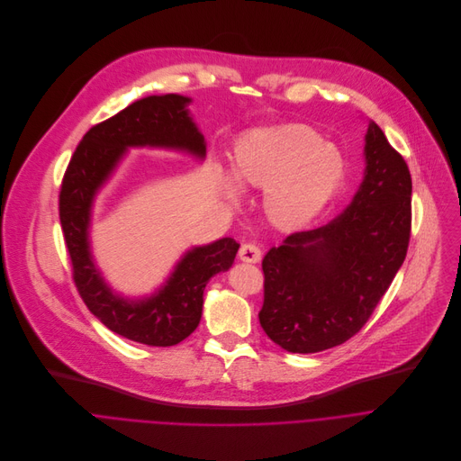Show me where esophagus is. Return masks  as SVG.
Instances as JSON below:
<instances>
[{
	"label": "esophagus",
	"instance_id": "34e87169",
	"mask_svg": "<svg viewBox=\"0 0 461 461\" xmlns=\"http://www.w3.org/2000/svg\"><path fill=\"white\" fill-rule=\"evenodd\" d=\"M240 259L241 261H247V263H258L261 259V250L256 243H243L240 247V252H238Z\"/></svg>",
	"mask_w": 461,
	"mask_h": 461
}]
</instances>
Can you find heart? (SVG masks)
I'll use <instances>...</instances> for the list:
<instances>
[{
  "instance_id": "b5f03b06",
  "label": "heart",
  "mask_w": 461,
  "mask_h": 461,
  "mask_svg": "<svg viewBox=\"0 0 461 461\" xmlns=\"http://www.w3.org/2000/svg\"><path fill=\"white\" fill-rule=\"evenodd\" d=\"M232 174L240 187L265 191V214L276 227L296 230L343 187L347 159L316 129L289 123L243 136L234 147ZM227 194L234 198L230 187Z\"/></svg>"
}]
</instances>
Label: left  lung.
<instances>
[{"instance_id":"obj_1","label":"left lung","mask_w":461,"mask_h":461,"mask_svg":"<svg viewBox=\"0 0 461 461\" xmlns=\"http://www.w3.org/2000/svg\"><path fill=\"white\" fill-rule=\"evenodd\" d=\"M365 159L361 187L336 220L291 234L263 258L259 323L289 352H320L357 334L407 256L412 179L375 122Z\"/></svg>"}]
</instances>
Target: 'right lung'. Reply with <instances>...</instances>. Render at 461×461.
<instances>
[{"label": "right lung", "mask_w": 461, "mask_h": 461, "mask_svg": "<svg viewBox=\"0 0 461 461\" xmlns=\"http://www.w3.org/2000/svg\"><path fill=\"white\" fill-rule=\"evenodd\" d=\"M189 98L149 96L92 127L77 143L59 191V221L72 263V278L88 311L113 332L150 347L189 338L203 309V289L214 274L229 270L240 243L218 240L189 250L165 287L149 300L127 302L107 287L88 250L90 207L127 147H170L205 156V140L193 123Z\"/></svg>", "instance_id": "1"}]
</instances>
